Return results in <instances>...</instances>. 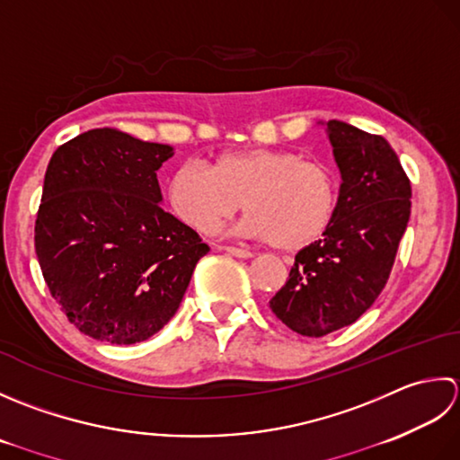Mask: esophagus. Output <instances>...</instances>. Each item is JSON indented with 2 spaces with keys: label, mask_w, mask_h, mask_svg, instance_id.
<instances>
[{
  "label": "esophagus",
  "mask_w": 460,
  "mask_h": 460,
  "mask_svg": "<svg viewBox=\"0 0 460 460\" xmlns=\"http://www.w3.org/2000/svg\"><path fill=\"white\" fill-rule=\"evenodd\" d=\"M224 252H228V254L236 256V258H252V252L246 248H238V246H222Z\"/></svg>",
  "instance_id": "1"
}]
</instances>
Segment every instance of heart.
I'll return each mask as SVG.
<instances>
[{
	"mask_svg": "<svg viewBox=\"0 0 460 460\" xmlns=\"http://www.w3.org/2000/svg\"><path fill=\"white\" fill-rule=\"evenodd\" d=\"M166 199L186 226L214 232L240 206L243 236L299 250L330 226L337 208V176L330 166L279 148L224 153L206 168L186 163L168 178Z\"/></svg>",
	"mask_w": 460,
	"mask_h": 460,
	"instance_id": "obj_1",
	"label": "heart"
}]
</instances>
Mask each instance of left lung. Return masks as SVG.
<instances>
[{"label": "left lung", "mask_w": 460, "mask_h": 460, "mask_svg": "<svg viewBox=\"0 0 460 460\" xmlns=\"http://www.w3.org/2000/svg\"><path fill=\"white\" fill-rule=\"evenodd\" d=\"M341 189L333 220L296 254L288 282L270 299L289 330L323 337L351 325L385 288L411 214V182L379 135L327 120Z\"/></svg>", "instance_id": "1"}]
</instances>
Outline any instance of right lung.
<instances>
[{
  "label": "right lung",
  "mask_w": 460,
  "mask_h": 460,
  "mask_svg": "<svg viewBox=\"0 0 460 460\" xmlns=\"http://www.w3.org/2000/svg\"><path fill=\"white\" fill-rule=\"evenodd\" d=\"M171 156L172 146L105 127L47 164L35 254L61 312L93 340L130 345L161 332L210 250L158 204L156 171Z\"/></svg>",
  "instance_id": "add662e5"
}]
</instances>
